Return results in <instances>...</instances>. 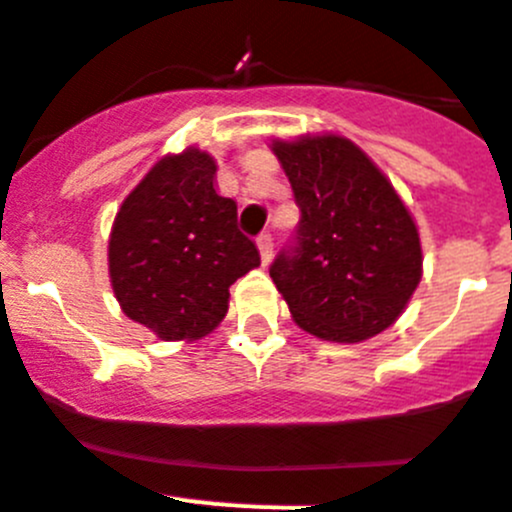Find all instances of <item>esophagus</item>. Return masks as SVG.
Returning a JSON list of instances; mask_svg holds the SVG:
<instances>
[{
  "label": "esophagus",
  "mask_w": 512,
  "mask_h": 512,
  "mask_svg": "<svg viewBox=\"0 0 512 512\" xmlns=\"http://www.w3.org/2000/svg\"><path fill=\"white\" fill-rule=\"evenodd\" d=\"M257 250H260L262 268H268L270 260H273V237L270 234H260L257 237Z\"/></svg>",
  "instance_id": "1"
}]
</instances>
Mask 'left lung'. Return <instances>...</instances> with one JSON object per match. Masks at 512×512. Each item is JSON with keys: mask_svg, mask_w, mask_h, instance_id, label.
<instances>
[{"mask_svg": "<svg viewBox=\"0 0 512 512\" xmlns=\"http://www.w3.org/2000/svg\"><path fill=\"white\" fill-rule=\"evenodd\" d=\"M301 211L296 247L270 268L293 322L363 342L402 317L422 278L420 231L389 177L337 133L273 139Z\"/></svg>", "mask_w": 512, "mask_h": 512, "instance_id": "left-lung-1", "label": "left lung"}]
</instances>
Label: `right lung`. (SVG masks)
<instances>
[{
  "label": "right lung",
  "instance_id": "obj_1",
  "mask_svg": "<svg viewBox=\"0 0 512 512\" xmlns=\"http://www.w3.org/2000/svg\"><path fill=\"white\" fill-rule=\"evenodd\" d=\"M198 146L159 159L115 213L108 273L123 314L164 342L206 337L229 311V286L260 265L237 229V203L213 188Z\"/></svg>",
  "mask_w": 512,
  "mask_h": 512
}]
</instances>
